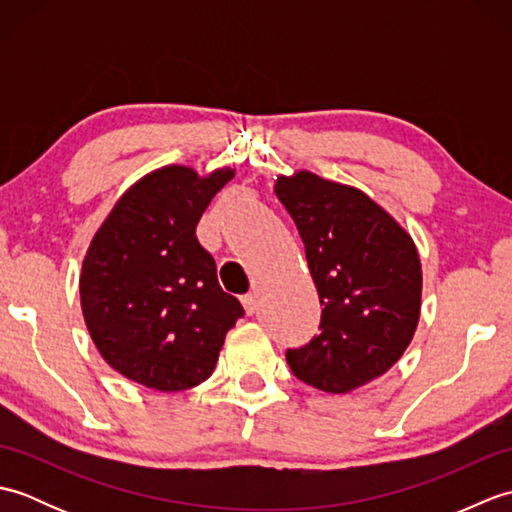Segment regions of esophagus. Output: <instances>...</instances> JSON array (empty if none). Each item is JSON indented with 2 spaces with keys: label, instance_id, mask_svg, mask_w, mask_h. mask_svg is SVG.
<instances>
[{
  "label": "esophagus",
  "instance_id": "34e87169",
  "mask_svg": "<svg viewBox=\"0 0 512 512\" xmlns=\"http://www.w3.org/2000/svg\"><path fill=\"white\" fill-rule=\"evenodd\" d=\"M242 303H244V310H246L248 314H255V312L259 310V299H257L255 292H248V295H244V297H242Z\"/></svg>",
  "mask_w": 512,
  "mask_h": 512
}]
</instances>
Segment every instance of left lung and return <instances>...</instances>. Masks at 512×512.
<instances>
[{"label": "left lung", "instance_id": "8db88e82", "mask_svg": "<svg viewBox=\"0 0 512 512\" xmlns=\"http://www.w3.org/2000/svg\"><path fill=\"white\" fill-rule=\"evenodd\" d=\"M277 198L306 244L319 334L286 352L303 383L347 394L383 376L416 332L422 270L413 239L363 191L299 171Z\"/></svg>", "mask_w": 512, "mask_h": 512}]
</instances>
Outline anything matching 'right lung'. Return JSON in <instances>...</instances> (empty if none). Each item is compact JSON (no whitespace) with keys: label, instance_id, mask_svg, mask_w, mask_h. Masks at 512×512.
Masks as SVG:
<instances>
[{"label":"right lung","instance_id":"obj_1","mask_svg":"<svg viewBox=\"0 0 512 512\" xmlns=\"http://www.w3.org/2000/svg\"><path fill=\"white\" fill-rule=\"evenodd\" d=\"M231 169L200 178L165 167L138 180L94 235L81 270V308L94 345L116 372L158 391L211 376L244 308L217 284L195 235Z\"/></svg>","mask_w":512,"mask_h":512}]
</instances>
